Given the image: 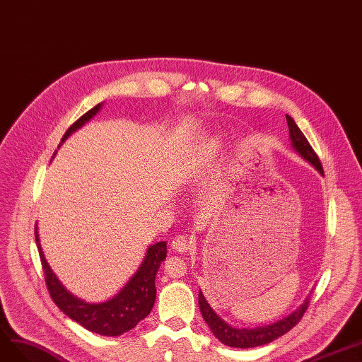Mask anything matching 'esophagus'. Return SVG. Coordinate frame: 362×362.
Segmentation results:
<instances>
[{"instance_id":"34e87169","label":"esophagus","mask_w":362,"mask_h":362,"mask_svg":"<svg viewBox=\"0 0 362 362\" xmlns=\"http://www.w3.org/2000/svg\"><path fill=\"white\" fill-rule=\"evenodd\" d=\"M172 249H175L180 253H185L190 249H193V242L187 235H178L172 242Z\"/></svg>"}]
</instances>
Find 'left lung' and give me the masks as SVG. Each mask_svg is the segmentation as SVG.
I'll use <instances>...</instances> for the list:
<instances>
[{"mask_svg": "<svg viewBox=\"0 0 362 362\" xmlns=\"http://www.w3.org/2000/svg\"><path fill=\"white\" fill-rule=\"evenodd\" d=\"M286 120L288 125V135H290L291 147H293L306 162L311 163L321 175H324L321 162L315 154L314 148L311 147V144L308 143L303 132L299 129L295 120L291 119L288 115H286ZM199 305H200V313H202L203 320L206 321V324L209 325V329L212 330V333L221 343H223V345H227V346H231V348L247 349V348H256V346L267 345V343L279 339L280 336L286 334L287 332L293 329V327L300 321L303 314L306 313L308 305H309V298L305 299V302L288 317H286L277 322L268 324V325L255 327V329H237V327H231L228 322L223 321L211 308L208 300L204 299L202 290L199 291Z\"/></svg>", "mask_w": 362, "mask_h": 362, "instance_id": "8db88e82", "label": "left lung"}]
</instances>
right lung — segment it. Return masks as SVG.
Wrapping results in <instances>:
<instances>
[{"mask_svg": "<svg viewBox=\"0 0 362 362\" xmlns=\"http://www.w3.org/2000/svg\"><path fill=\"white\" fill-rule=\"evenodd\" d=\"M101 106L103 103L82 115L66 131L62 143L72 132L79 129L83 124H87L93 116H95ZM35 240L45 275V284L51 299L60 308V311H63L69 318H72L74 321L81 324L83 329L100 336H119L134 329L136 324L150 314L154 300H156V286H154V280H156V274L160 264L166 257V242L154 243L147 249L143 264L116 296L101 303H88L74 296L71 291H67V288L56 277L53 269L49 268L40 243L37 227Z\"/></svg>", "mask_w": 362, "mask_h": 362, "instance_id": "add662e5", "label": "right lung"}]
</instances>
